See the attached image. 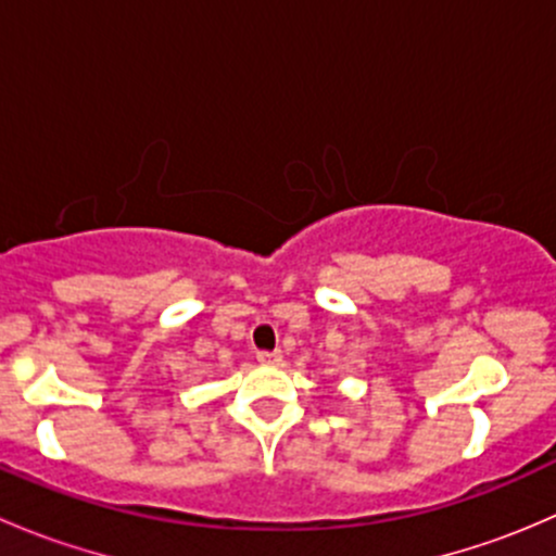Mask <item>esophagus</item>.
I'll return each instance as SVG.
<instances>
[{
	"label": "esophagus",
	"mask_w": 556,
	"mask_h": 556,
	"mask_svg": "<svg viewBox=\"0 0 556 556\" xmlns=\"http://www.w3.org/2000/svg\"><path fill=\"white\" fill-rule=\"evenodd\" d=\"M255 357L261 366H279L282 363V352H257Z\"/></svg>",
	"instance_id": "1"
}]
</instances>
